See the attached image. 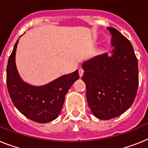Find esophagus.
Instances as JSON below:
<instances>
[{"instance_id":"esophagus-1","label":"esophagus","mask_w":148,"mask_h":148,"mask_svg":"<svg viewBox=\"0 0 148 148\" xmlns=\"http://www.w3.org/2000/svg\"><path fill=\"white\" fill-rule=\"evenodd\" d=\"M78 71H79V75H80V77H81L82 76H83V74H84V69L83 68H79V70H78Z\"/></svg>"}]
</instances>
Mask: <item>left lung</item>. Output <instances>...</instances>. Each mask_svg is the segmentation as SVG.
Instances as JSON below:
<instances>
[{"instance_id": "left-lung-1", "label": "left lung", "mask_w": 148, "mask_h": 148, "mask_svg": "<svg viewBox=\"0 0 148 148\" xmlns=\"http://www.w3.org/2000/svg\"><path fill=\"white\" fill-rule=\"evenodd\" d=\"M111 34L112 56H95L83 64L82 80L86 99L95 117L110 120L123 114L132 105L138 87V66L131 43L116 28Z\"/></svg>"}]
</instances>
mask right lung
<instances>
[{
	"label": "right lung",
	"instance_id": "1",
	"mask_svg": "<svg viewBox=\"0 0 148 148\" xmlns=\"http://www.w3.org/2000/svg\"><path fill=\"white\" fill-rule=\"evenodd\" d=\"M18 39L8 59L7 85L13 105L27 118L40 123L53 121L60 114L68 89L79 79L78 71L65 74L41 86H34L21 79L16 65Z\"/></svg>",
	"mask_w": 148,
	"mask_h": 148
}]
</instances>
